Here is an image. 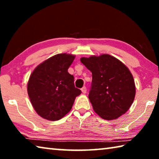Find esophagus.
<instances>
[{"label": "esophagus", "mask_w": 159, "mask_h": 159, "mask_svg": "<svg viewBox=\"0 0 159 159\" xmlns=\"http://www.w3.org/2000/svg\"><path fill=\"white\" fill-rule=\"evenodd\" d=\"M81 91L83 94H85V93H86V92H87V89H86V88L85 87V86L81 88Z\"/></svg>", "instance_id": "34e87169"}]
</instances>
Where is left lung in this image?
<instances>
[{"label": "left lung", "mask_w": 159, "mask_h": 159, "mask_svg": "<svg viewBox=\"0 0 159 159\" xmlns=\"http://www.w3.org/2000/svg\"><path fill=\"white\" fill-rule=\"evenodd\" d=\"M80 61L92 72L88 98L94 111L105 120L124 114L135 96V85L128 67L107 54L81 57Z\"/></svg>", "instance_id": "1"}]
</instances>
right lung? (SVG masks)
Wrapping results in <instances>:
<instances>
[{"label": "right lung", "mask_w": 159, "mask_h": 159, "mask_svg": "<svg viewBox=\"0 0 159 159\" xmlns=\"http://www.w3.org/2000/svg\"><path fill=\"white\" fill-rule=\"evenodd\" d=\"M74 55L62 53L48 59L34 70L28 81V95L35 111L49 120H57L70 111L81 90L75 88L68 69Z\"/></svg>", "instance_id": "add662e5"}]
</instances>
